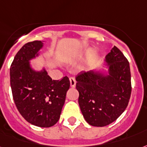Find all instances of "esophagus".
I'll list each match as a JSON object with an SVG mask.
<instances>
[{
    "label": "esophagus",
    "instance_id": "obj_1",
    "mask_svg": "<svg viewBox=\"0 0 147 147\" xmlns=\"http://www.w3.org/2000/svg\"><path fill=\"white\" fill-rule=\"evenodd\" d=\"M69 81H70V86H71V88L76 87V79H75V78H73V77H71V78H69Z\"/></svg>",
    "mask_w": 147,
    "mask_h": 147
}]
</instances>
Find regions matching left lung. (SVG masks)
I'll return each instance as SVG.
<instances>
[{
    "mask_svg": "<svg viewBox=\"0 0 147 147\" xmlns=\"http://www.w3.org/2000/svg\"><path fill=\"white\" fill-rule=\"evenodd\" d=\"M107 72L91 70L76 76L78 104L87 123L106 126L120 116L130 98L129 63L122 51L114 46L106 56Z\"/></svg>",
    "mask_w": 147,
    "mask_h": 147,
    "instance_id": "obj_1",
    "label": "left lung"
}]
</instances>
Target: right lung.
Wrapping results in <instances>:
<instances>
[{
  "instance_id": "right-lung-1",
  "label": "right lung",
  "mask_w": 147,
  "mask_h": 147,
  "mask_svg": "<svg viewBox=\"0 0 147 147\" xmlns=\"http://www.w3.org/2000/svg\"><path fill=\"white\" fill-rule=\"evenodd\" d=\"M41 41L28 42L14 57L10 69L11 87L14 103L28 123L39 127H51L60 118L70 82L67 76L52 80L45 68L35 71L30 61L39 55Z\"/></svg>"
}]
</instances>
